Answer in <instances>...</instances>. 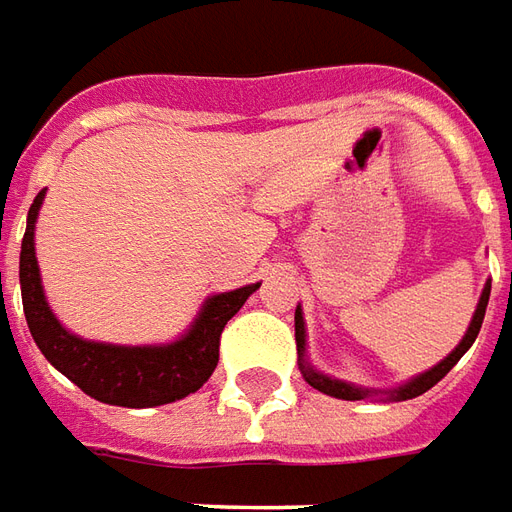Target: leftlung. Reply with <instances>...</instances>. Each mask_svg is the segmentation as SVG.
<instances>
[{"label": "left lung", "mask_w": 512, "mask_h": 512, "mask_svg": "<svg viewBox=\"0 0 512 512\" xmlns=\"http://www.w3.org/2000/svg\"><path fill=\"white\" fill-rule=\"evenodd\" d=\"M488 297H491V284L485 281L482 286V295L477 300V308H474V314H471V322L466 333H463V339L458 342V347L447 355V358H441L436 366H430L427 372L422 375H416V378L405 380L400 386H391V389H369V386H355L350 380H339L331 378V375H325L320 372L317 366L308 361L306 355V320H303V308H295V339H297V366H300V375L306 378L308 386H314L322 394H328V397H336V400H391V402H402V400H413V397H419L424 391H430L436 386L438 380L447 375L452 366L458 364L463 353L469 350L474 339H477V333L482 328V320H485V308H488Z\"/></svg>", "instance_id": "8db88e82"}]
</instances>
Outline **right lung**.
<instances>
[{"label": "right lung", "instance_id": "1", "mask_svg": "<svg viewBox=\"0 0 512 512\" xmlns=\"http://www.w3.org/2000/svg\"><path fill=\"white\" fill-rule=\"evenodd\" d=\"M46 190L35 195L21 239V303L38 350L46 361L76 383L88 397L123 408H154L184 400L204 386L220 358V333L226 322L245 306L259 284L217 292L204 300L190 328L165 344H110L82 339L57 320L46 300L41 267L35 256V223Z\"/></svg>", "mask_w": 512, "mask_h": 512}]
</instances>
